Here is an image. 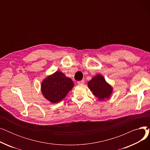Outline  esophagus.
I'll use <instances>...</instances> for the list:
<instances>
[{"label": "esophagus", "instance_id": "34e87169", "mask_svg": "<svg viewBox=\"0 0 150 150\" xmlns=\"http://www.w3.org/2000/svg\"><path fill=\"white\" fill-rule=\"evenodd\" d=\"M77 83H78V84H79V85H81V84H83L84 83V80L79 81H78V82H77Z\"/></svg>", "mask_w": 150, "mask_h": 150}]
</instances>
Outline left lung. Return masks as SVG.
<instances>
[{
  "label": "left lung",
  "instance_id": "8db88e82",
  "mask_svg": "<svg viewBox=\"0 0 150 150\" xmlns=\"http://www.w3.org/2000/svg\"><path fill=\"white\" fill-rule=\"evenodd\" d=\"M88 86L93 95L101 101L108 99L112 93V87L100 74L94 76L88 83Z\"/></svg>",
  "mask_w": 150,
  "mask_h": 150
}]
</instances>
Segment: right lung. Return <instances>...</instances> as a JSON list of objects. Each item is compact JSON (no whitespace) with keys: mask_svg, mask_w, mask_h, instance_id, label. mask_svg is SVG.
<instances>
[{"mask_svg":"<svg viewBox=\"0 0 150 150\" xmlns=\"http://www.w3.org/2000/svg\"><path fill=\"white\" fill-rule=\"evenodd\" d=\"M74 86L70 78L60 71L47 76L41 83V90L44 98L52 103H57L64 98Z\"/></svg>","mask_w":150,"mask_h":150,"instance_id":"add662e5","label":"right lung"}]
</instances>
